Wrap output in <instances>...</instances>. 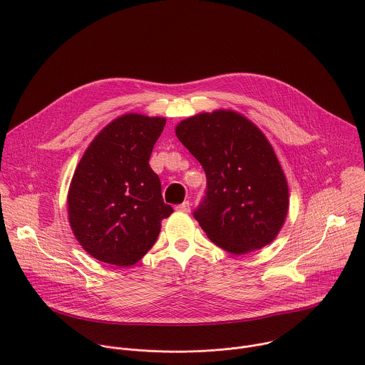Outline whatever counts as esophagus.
<instances>
[{
    "mask_svg": "<svg viewBox=\"0 0 365 365\" xmlns=\"http://www.w3.org/2000/svg\"><path fill=\"white\" fill-rule=\"evenodd\" d=\"M176 209H178L179 212H185V213H189V212H190V202H189V200H185L183 203L178 205V206H176Z\"/></svg>",
    "mask_w": 365,
    "mask_h": 365,
    "instance_id": "34e87169",
    "label": "esophagus"
}]
</instances>
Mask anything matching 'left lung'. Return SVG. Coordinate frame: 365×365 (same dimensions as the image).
<instances>
[{
  "instance_id": "left-lung-1",
  "label": "left lung",
  "mask_w": 365,
  "mask_h": 365,
  "mask_svg": "<svg viewBox=\"0 0 365 365\" xmlns=\"http://www.w3.org/2000/svg\"><path fill=\"white\" fill-rule=\"evenodd\" d=\"M176 136L206 175L193 217L207 237L235 255L271 244L289 200L287 179L264 133L244 115L216 110L183 120Z\"/></svg>"
}]
</instances>
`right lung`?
<instances>
[{
    "instance_id": "1",
    "label": "right lung",
    "mask_w": 365,
    "mask_h": 365,
    "mask_svg": "<svg viewBox=\"0 0 365 365\" xmlns=\"http://www.w3.org/2000/svg\"><path fill=\"white\" fill-rule=\"evenodd\" d=\"M166 120L126 114L106 126L83 155L68 192V217L80 245L96 259L130 267L155 245L165 203L149 159Z\"/></svg>"
}]
</instances>
